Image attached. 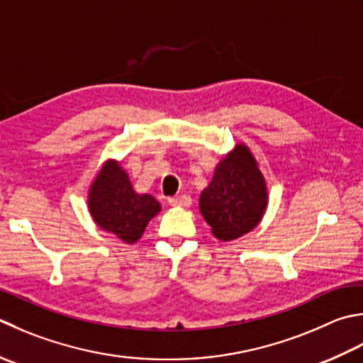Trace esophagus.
I'll return each instance as SVG.
<instances>
[{
  "instance_id": "esophagus-1",
  "label": "esophagus",
  "mask_w": 363,
  "mask_h": 363,
  "mask_svg": "<svg viewBox=\"0 0 363 363\" xmlns=\"http://www.w3.org/2000/svg\"><path fill=\"white\" fill-rule=\"evenodd\" d=\"M169 206H174V208H189L191 204V198L189 195H177L168 198Z\"/></svg>"
}]
</instances>
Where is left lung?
I'll use <instances>...</instances> for the list:
<instances>
[{"label": "left lung", "mask_w": 363, "mask_h": 363, "mask_svg": "<svg viewBox=\"0 0 363 363\" xmlns=\"http://www.w3.org/2000/svg\"><path fill=\"white\" fill-rule=\"evenodd\" d=\"M267 206V189L258 163L245 145H238L218 163L201 191L200 209L220 240L244 236L259 223Z\"/></svg>", "instance_id": "obj_1"}]
</instances>
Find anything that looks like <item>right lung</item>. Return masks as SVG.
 I'll use <instances>...</instances> for the list:
<instances>
[{"label":"right lung","instance_id":"obj_1","mask_svg":"<svg viewBox=\"0 0 363 363\" xmlns=\"http://www.w3.org/2000/svg\"><path fill=\"white\" fill-rule=\"evenodd\" d=\"M89 212L102 230L133 244L145 233L146 225L160 212L151 195L133 190L129 176L115 160H108L92 182L88 195Z\"/></svg>","mask_w":363,"mask_h":363}]
</instances>
